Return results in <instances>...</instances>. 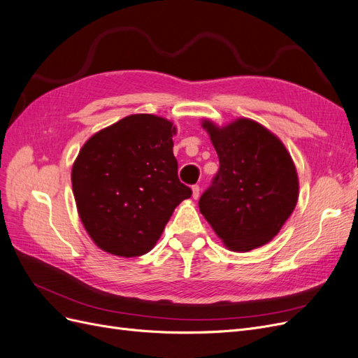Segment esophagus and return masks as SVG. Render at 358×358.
<instances>
[{"instance_id": "obj_1", "label": "esophagus", "mask_w": 358, "mask_h": 358, "mask_svg": "<svg viewBox=\"0 0 358 358\" xmlns=\"http://www.w3.org/2000/svg\"><path fill=\"white\" fill-rule=\"evenodd\" d=\"M199 194H201V187L198 186V184H194V186H192V196H193V199H198Z\"/></svg>"}]
</instances>
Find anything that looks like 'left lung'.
I'll return each mask as SVG.
<instances>
[{"mask_svg":"<svg viewBox=\"0 0 358 358\" xmlns=\"http://www.w3.org/2000/svg\"><path fill=\"white\" fill-rule=\"evenodd\" d=\"M220 160L199 199L201 214L234 251L269 242L293 213L299 181L284 144L255 120L202 123Z\"/></svg>","mask_w":358,"mask_h":358,"instance_id":"1","label":"left lung"}]
</instances>
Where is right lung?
Masks as SVG:
<instances>
[{
    "label": "right lung",
    "instance_id": "1",
    "mask_svg": "<svg viewBox=\"0 0 358 358\" xmlns=\"http://www.w3.org/2000/svg\"><path fill=\"white\" fill-rule=\"evenodd\" d=\"M176 126L132 114L80 150L71 181L78 215L95 244L123 257L155 247L176 206L192 196L172 153Z\"/></svg>",
    "mask_w": 358,
    "mask_h": 358
}]
</instances>
